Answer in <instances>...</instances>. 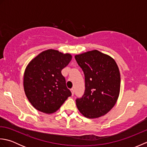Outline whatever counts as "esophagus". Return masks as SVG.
<instances>
[{"label": "esophagus", "instance_id": "1", "mask_svg": "<svg viewBox=\"0 0 147 147\" xmlns=\"http://www.w3.org/2000/svg\"><path fill=\"white\" fill-rule=\"evenodd\" d=\"M71 93H72V95H73L74 93V89H73V88H71Z\"/></svg>", "mask_w": 147, "mask_h": 147}]
</instances>
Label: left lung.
<instances>
[{
	"label": "left lung",
	"mask_w": 147,
	"mask_h": 147,
	"mask_svg": "<svg viewBox=\"0 0 147 147\" xmlns=\"http://www.w3.org/2000/svg\"><path fill=\"white\" fill-rule=\"evenodd\" d=\"M85 74V90L76 106L90 119L104 115L114 107L119 95V70L113 59L96 50L75 55Z\"/></svg>",
	"instance_id": "8db88e82"
}]
</instances>
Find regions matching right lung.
<instances>
[{
    "label": "right lung",
    "mask_w": 147,
    "mask_h": 147,
    "mask_svg": "<svg viewBox=\"0 0 147 147\" xmlns=\"http://www.w3.org/2000/svg\"><path fill=\"white\" fill-rule=\"evenodd\" d=\"M71 58L69 54L49 49L40 53L27 65L24 74V92L38 111L47 114L55 112L71 95L61 73Z\"/></svg>",
    "instance_id": "add662e5"
}]
</instances>
